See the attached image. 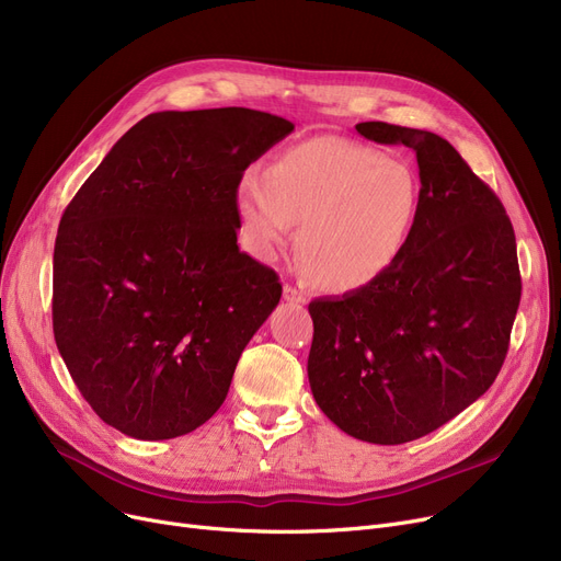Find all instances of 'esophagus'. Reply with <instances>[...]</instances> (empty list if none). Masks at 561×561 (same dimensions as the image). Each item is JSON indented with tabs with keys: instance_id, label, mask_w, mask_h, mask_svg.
Wrapping results in <instances>:
<instances>
[{
	"instance_id": "34e87169",
	"label": "esophagus",
	"mask_w": 561,
	"mask_h": 561,
	"mask_svg": "<svg viewBox=\"0 0 561 561\" xmlns=\"http://www.w3.org/2000/svg\"><path fill=\"white\" fill-rule=\"evenodd\" d=\"M284 300H286L288 305H305V302H307V296L302 294L300 288H296L294 284H286V286H284Z\"/></svg>"
}]
</instances>
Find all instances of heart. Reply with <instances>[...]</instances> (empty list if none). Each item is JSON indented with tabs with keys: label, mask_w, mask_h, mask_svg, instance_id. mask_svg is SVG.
I'll list each match as a JSON object with an SVG mask.
<instances>
[{
	"label": "heart",
	"mask_w": 561,
	"mask_h": 561,
	"mask_svg": "<svg viewBox=\"0 0 561 561\" xmlns=\"http://www.w3.org/2000/svg\"><path fill=\"white\" fill-rule=\"evenodd\" d=\"M242 238L275 256L300 229V254L330 294H355L385 277L408 248L420 213L412 169L351 139L316 137L290 146L265 172L236 183Z\"/></svg>",
	"instance_id": "b5f03b06"
}]
</instances>
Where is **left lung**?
Wrapping results in <instances>:
<instances>
[{"mask_svg":"<svg viewBox=\"0 0 561 561\" xmlns=\"http://www.w3.org/2000/svg\"><path fill=\"white\" fill-rule=\"evenodd\" d=\"M355 130L412 149L420 213L385 277L309 302L307 376L341 431L403 445L454 420L497 378L520 305L516 236L495 192L445 137L382 121Z\"/></svg>","mask_w":561,"mask_h":561,"instance_id":"obj_1","label":"left lung"}]
</instances>
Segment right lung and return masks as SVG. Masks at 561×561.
Masks as SVG:
<instances>
[{"label": "right lung", "mask_w": 561, "mask_h": 561, "mask_svg": "<svg viewBox=\"0 0 561 561\" xmlns=\"http://www.w3.org/2000/svg\"><path fill=\"white\" fill-rule=\"evenodd\" d=\"M290 133L248 107L153 112L68 204L55 341L105 424L169 440L225 403L240 353L282 298L275 271L238 248L236 183Z\"/></svg>", "instance_id": "obj_1"}]
</instances>
